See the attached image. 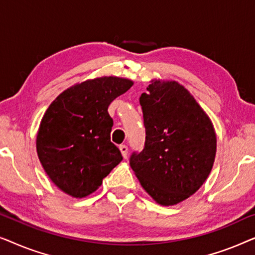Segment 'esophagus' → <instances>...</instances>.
Masks as SVG:
<instances>
[{
    "instance_id": "34e87169",
    "label": "esophagus",
    "mask_w": 255,
    "mask_h": 255,
    "mask_svg": "<svg viewBox=\"0 0 255 255\" xmlns=\"http://www.w3.org/2000/svg\"><path fill=\"white\" fill-rule=\"evenodd\" d=\"M120 149H121L122 155H123V158L127 159V158H128V146H127V145H121V146H120Z\"/></svg>"
}]
</instances>
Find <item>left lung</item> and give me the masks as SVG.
<instances>
[{
    "label": "left lung",
    "instance_id": "1",
    "mask_svg": "<svg viewBox=\"0 0 255 255\" xmlns=\"http://www.w3.org/2000/svg\"><path fill=\"white\" fill-rule=\"evenodd\" d=\"M145 146L130 166L156 203L174 205L196 193L216 155V133L208 115L176 81L153 80L140 99Z\"/></svg>",
    "mask_w": 255,
    "mask_h": 255
}]
</instances>
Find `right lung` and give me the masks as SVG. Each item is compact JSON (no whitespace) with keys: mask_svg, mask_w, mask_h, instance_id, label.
Returning <instances> with one entry per match:
<instances>
[{"mask_svg":"<svg viewBox=\"0 0 255 255\" xmlns=\"http://www.w3.org/2000/svg\"><path fill=\"white\" fill-rule=\"evenodd\" d=\"M131 80L103 76L62 92L45 113L37 134V153L59 189L82 198L94 193L123 160L110 141V103L128 92Z\"/></svg>","mask_w":255,"mask_h":255,"instance_id":"obj_1","label":"right lung"}]
</instances>
